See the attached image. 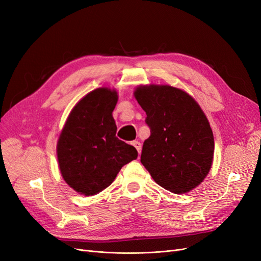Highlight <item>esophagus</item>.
Segmentation results:
<instances>
[{
    "label": "esophagus",
    "instance_id": "1",
    "mask_svg": "<svg viewBox=\"0 0 261 261\" xmlns=\"http://www.w3.org/2000/svg\"><path fill=\"white\" fill-rule=\"evenodd\" d=\"M132 145L135 147L136 149H137V151H138V153H140V151H141V144L139 143L138 140H134L133 143H132Z\"/></svg>",
    "mask_w": 261,
    "mask_h": 261
}]
</instances>
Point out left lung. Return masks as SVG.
Masks as SVG:
<instances>
[{
  "instance_id": "1",
  "label": "left lung",
  "mask_w": 261,
  "mask_h": 261,
  "mask_svg": "<svg viewBox=\"0 0 261 261\" xmlns=\"http://www.w3.org/2000/svg\"><path fill=\"white\" fill-rule=\"evenodd\" d=\"M135 98L150 128L141 163L161 187L174 194L192 191L207 176L215 151L206 115L188 93L171 86L139 87Z\"/></svg>"
}]
</instances>
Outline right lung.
Returning a JSON list of instances; mask_svg holds the SVG:
<instances>
[{
	"mask_svg": "<svg viewBox=\"0 0 261 261\" xmlns=\"http://www.w3.org/2000/svg\"><path fill=\"white\" fill-rule=\"evenodd\" d=\"M115 90L99 88L74 107L58 141L62 176L77 193L92 196L111 185L122 167L138 152L118 139L112 112Z\"/></svg>",
	"mask_w": 261,
	"mask_h": 261,
	"instance_id": "right-lung-1",
	"label": "right lung"
}]
</instances>
